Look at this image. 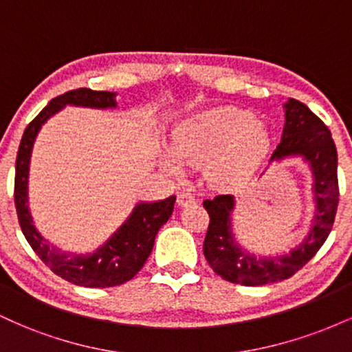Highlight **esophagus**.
Here are the masks:
<instances>
[{
  "label": "esophagus",
  "instance_id": "34e87169",
  "mask_svg": "<svg viewBox=\"0 0 352 352\" xmlns=\"http://www.w3.org/2000/svg\"><path fill=\"white\" fill-rule=\"evenodd\" d=\"M177 204H179L180 207H187V205L195 204V197H193L192 193L182 192V193H179V195H177Z\"/></svg>",
  "mask_w": 352,
  "mask_h": 352
}]
</instances>
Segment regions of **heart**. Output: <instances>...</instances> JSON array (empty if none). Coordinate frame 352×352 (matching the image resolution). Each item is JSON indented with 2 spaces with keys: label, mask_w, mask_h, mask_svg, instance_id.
<instances>
[{
  "label": "heart",
  "mask_w": 352,
  "mask_h": 352,
  "mask_svg": "<svg viewBox=\"0 0 352 352\" xmlns=\"http://www.w3.org/2000/svg\"><path fill=\"white\" fill-rule=\"evenodd\" d=\"M268 148V129L252 112L217 106L180 120L172 132V151L160 153V160L170 172H179L182 162L207 160V179L217 187H228L250 179Z\"/></svg>",
  "instance_id": "heart-1"
}]
</instances>
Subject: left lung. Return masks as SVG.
Returning a JSON list of instances; mask_svg holds the SVG:
<instances>
[{"instance_id":"obj_1","label":"left lung","mask_w":352,"mask_h":352,"mask_svg":"<svg viewBox=\"0 0 352 352\" xmlns=\"http://www.w3.org/2000/svg\"><path fill=\"white\" fill-rule=\"evenodd\" d=\"M285 127L281 142L274 148L270 164L300 157L313 173L314 215L301 243L280 254H256L236 241L232 228L235 197L218 195L205 200L210 215L204 254L213 272L223 280L245 286H261L293 276L316 254L328 238L336 217L338 152L324 122L300 100L285 102Z\"/></svg>"}]
</instances>
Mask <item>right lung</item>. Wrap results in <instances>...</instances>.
Returning <instances> with one entry per match:
<instances>
[{"label":"right lung","instance_id":"add662e5","mask_svg":"<svg viewBox=\"0 0 352 352\" xmlns=\"http://www.w3.org/2000/svg\"><path fill=\"white\" fill-rule=\"evenodd\" d=\"M116 92L92 91L86 87L58 96L28 125L16 157L14 204L23 235L52 273L72 285L86 288H111L132 280L151 254L157 233L164 223H167L175 205V195L159 201H139L127 220L107 238L106 243L86 254L63 252L51 245L34 227L28 204V179L31 152L41 127L50 117L66 106L116 109Z\"/></svg>","mask_w":352,"mask_h":352}]
</instances>
